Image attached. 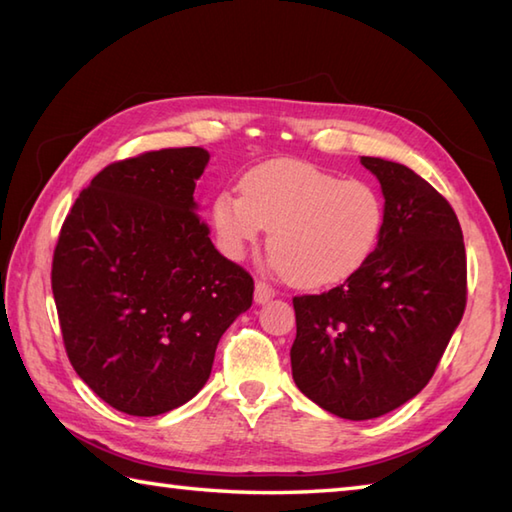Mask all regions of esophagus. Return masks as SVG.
<instances>
[{
	"instance_id": "1",
	"label": "esophagus",
	"mask_w": 512,
	"mask_h": 512,
	"mask_svg": "<svg viewBox=\"0 0 512 512\" xmlns=\"http://www.w3.org/2000/svg\"><path fill=\"white\" fill-rule=\"evenodd\" d=\"M275 297V288L270 286V284H266V281H257V286H255V301L257 303H266L268 299H273Z\"/></svg>"
}]
</instances>
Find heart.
<instances>
[{"instance_id":"heart-1","label":"heart","mask_w":512,"mask_h":512,"mask_svg":"<svg viewBox=\"0 0 512 512\" xmlns=\"http://www.w3.org/2000/svg\"><path fill=\"white\" fill-rule=\"evenodd\" d=\"M220 248L242 259L268 228L273 266L299 288L341 284L374 255L385 228V200L365 180L301 160H268L244 173L242 193L213 202Z\"/></svg>"}]
</instances>
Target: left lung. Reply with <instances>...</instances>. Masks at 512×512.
Listing matches in <instances>:
<instances>
[{"mask_svg": "<svg viewBox=\"0 0 512 512\" xmlns=\"http://www.w3.org/2000/svg\"><path fill=\"white\" fill-rule=\"evenodd\" d=\"M385 195L369 262L343 284L292 299V378L347 420L405 405L429 383L466 308V253L451 204L398 162L361 156Z\"/></svg>", "mask_w": 512, "mask_h": 512, "instance_id": "8db88e82", "label": "left lung"}]
</instances>
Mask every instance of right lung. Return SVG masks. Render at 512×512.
I'll list each match as a JSON object with an SVG mask.
<instances>
[{"label": "right lung", "instance_id": "add662e5", "mask_svg": "<svg viewBox=\"0 0 512 512\" xmlns=\"http://www.w3.org/2000/svg\"><path fill=\"white\" fill-rule=\"evenodd\" d=\"M209 151H147L99 171L61 226L52 295L74 372L129 416L191 400L255 281L217 253L193 200Z\"/></svg>", "mask_w": 512, "mask_h": 512}]
</instances>
